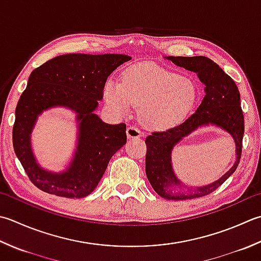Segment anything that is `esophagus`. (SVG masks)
<instances>
[{"instance_id": "34e87169", "label": "esophagus", "mask_w": 261, "mask_h": 261, "mask_svg": "<svg viewBox=\"0 0 261 261\" xmlns=\"http://www.w3.org/2000/svg\"><path fill=\"white\" fill-rule=\"evenodd\" d=\"M142 136L141 131L135 125H129L126 129V137L127 139H136V138H140Z\"/></svg>"}]
</instances>
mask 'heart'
<instances>
[{"mask_svg":"<svg viewBox=\"0 0 261 261\" xmlns=\"http://www.w3.org/2000/svg\"><path fill=\"white\" fill-rule=\"evenodd\" d=\"M106 104L117 114H127L132 105L139 109L141 123L150 130H167L185 119L195 107L198 89L186 76H178L154 64L126 69L121 83L104 86Z\"/></svg>","mask_w":261,"mask_h":261,"instance_id":"b5f03b06","label":"heart"}]
</instances>
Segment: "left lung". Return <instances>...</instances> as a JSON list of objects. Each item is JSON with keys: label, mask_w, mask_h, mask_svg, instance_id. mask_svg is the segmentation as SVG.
<instances>
[{"label": "left lung", "mask_w": 261, "mask_h": 261, "mask_svg": "<svg viewBox=\"0 0 261 261\" xmlns=\"http://www.w3.org/2000/svg\"><path fill=\"white\" fill-rule=\"evenodd\" d=\"M175 65L197 73L205 85V97L195 113L183 123L162 132H152L146 138V175L152 189L167 200H188L207 196L221 187L236 172L242 152L244 117L239 89L233 79L206 56H165ZM214 125L232 136L236 142L237 160L218 180L202 187L182 185L171 165V151L183 137L198 127Z\"/></svg>", "instance_id": "obj_1"}]
</instances>
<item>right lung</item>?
<instances>
[{
	"label": "right lung",
	"mask_w": 261,
	"mask_h": 261,
	"mask_svg": "<svg viewBox=\"0 0 261 261\" xmlns=\"http://www.w3.org/2000/svg\"><path fill=\"white\" fill-rule=\"evenodd\" d=\"M130 60L125 54H65L30 73L15 109L12 140L29 180L40 190L59 197L84 198L98 186L112 156L125 145L126 125L107 124L95 111L103 99L107 78ZM54 107L74 111L79 125L73 160L59 173L40 167L31 148V132L38 116Z\"/></svg>",
	"instance_id": "1"
}]
</instances>
